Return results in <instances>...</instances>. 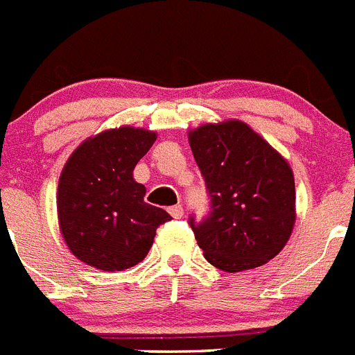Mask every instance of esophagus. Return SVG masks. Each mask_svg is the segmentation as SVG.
<instances>
[{
    "label": "esophagus",
    "mask_w": 355,
    "mask_h": 355,
    "mask_svg": "<svg viewBox=\"0 0 355 355\" xmlns=\"http://www.w3.org/2000/svg\"><path fill=\"white\" fill-rule=\"evenodd\" d=\"M169 214L173 216L175 220H182V218H184V207H182L180 203H178V205H173V207H169Z\"/></svg>",
    "instance_id": "1"
}]
</instances>
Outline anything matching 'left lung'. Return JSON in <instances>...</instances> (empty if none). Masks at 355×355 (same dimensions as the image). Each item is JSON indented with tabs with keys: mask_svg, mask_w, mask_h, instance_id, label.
I'll use <instances>...</instances> for the list:
<instances>
[{
	"mask_svg": "<svg viewBox=\"0 0 355 355\" xmlns=\"http://www.w3.org/2000/svg\"><path fill=\"white\" fill-rule=\"evenodd\" d=\"M189 143L209 196L205 218H189L205 259L230 273L268 263L295 225L289 164L241 121L200 126Z\"/></svg>",
	"mask_w": 355,
	"mask_h": 355,
	"instance_id": "1",
	"label": "left lung"
}]
</instances>
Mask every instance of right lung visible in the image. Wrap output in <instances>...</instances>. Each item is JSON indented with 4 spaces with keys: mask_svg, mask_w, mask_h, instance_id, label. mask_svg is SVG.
<instances>
[{
    "mask_svg": "<svg viewBox=\"0 0 355 355\" xmlns=\"http://www.w3.org/2000/svg\"><path fill=\"white\" fill-rule=\"evenodd\" d=\"M155 143L153 132L123 126L85 141L58 182V221L69 250L103 271H121L146 257L157 229L171 216L144 202L135 164Z\"/></svg>",
    "mask_w": 355,
    "mask_h": 355,
    "instance_id": "1",
    "label": "right lung"
}]
</instances>
